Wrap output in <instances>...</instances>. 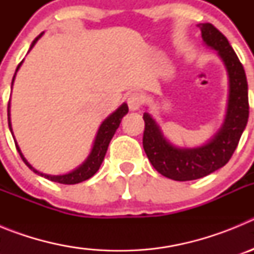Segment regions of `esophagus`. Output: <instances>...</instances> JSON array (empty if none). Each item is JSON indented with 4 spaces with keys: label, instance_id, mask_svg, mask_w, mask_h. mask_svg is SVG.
Listing matches in <instances>:
<instances>
[{
    "label": "esophagus",
    "instance_id": "obj_1",
    "mask_svg": "<svg viewBox=\"0 0 254 254\" xmlns=\"http://www.w3.org/2000/svg\"><path fill=\"white\" fill-rule=\"evenodd\" d=\"M143 98L140 93H132L131 95L127 98V103H128V107L131 111H138L142 105Z\"/></svg>",
    "mask_w": 254,
    "mask_h": 254
}]
</instances>
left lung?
Masks as SVG:
<instances>
[{
  "label": "left lung",
  "instance_id": "obj_1",
  "mask_svg": "<svg viewBox=\"0 0 254 254\" xmlns=\"http://www.w3.org/2000/svg\"><path fill=\"white\" fill-rule=\"evenodd\" d=\"M205 44L217 52L229 76V99L223 126L207 143L198 147H177L164 137L149 113H143L142 145L152 167L161 176L186 182L202 178L223 168L234 154L250 116L248 84L243 64L223 33L210 22L199 24Z\"/></svg>",
  "mask_w": 254,
  "mask_h": 254
}]
</instances>
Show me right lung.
Segmentation results:
<instances>
[{
  "label": "right lung",
  "instance_id": "right-lung-1",
  "mask_svg": "<svg viewBox=\"0 0 254 254\" xmlns=\"http://www.w3.org/2000/svg\"><path fill=\"white\" fill-rule=\"evenodd\" d=\"M42 35H43V33L35 38L34 42L31 43L30 49L35 46V43H37L38 39H39ZM30 49H29V51H30ZM21 64L22 62H20L19 66H17L16 72L19 71ZM16 72H15V75H13L12 84H13V80H15V76H16ZM127 113H128V105L126 104V103H123V104L121 105V107L118 108L116 112H113L111 116L107 117V118L103 121L102 125H100L99 129H98L95 141H94L93 149H91V152L89 154V156H87L86 160H85L84 163L80 165V167L76 168L75 170L67 173V174H64V176H49V174H44V173L38 172V170L35 169V168L31 167L30 164L28 163V160L24 158V155H22L21 150H20V147H19V145H17L16 141H15V145H16V149H17V151H19L20 156H21L22 161H24L26 165H28L29 169H31L34 173L39 174V176L44 177V178L49 179V181L57 182V183H61V185H76V183H80V182H84V181H86V179L91 178V177H93L94 174L98 172V170H99L100 165H102L103 160H104L105 154H107L109 142H111L112 137H113L114 133H116L117 128L120 127V123H121V121H122V118ZM7 120H8V127H10V131H11V133H12V128H11V121H10V103H8V108H7Z\"/></svg>",
  "mask_w": 254,
  "mask_h": 254
}]
</instances>
